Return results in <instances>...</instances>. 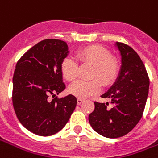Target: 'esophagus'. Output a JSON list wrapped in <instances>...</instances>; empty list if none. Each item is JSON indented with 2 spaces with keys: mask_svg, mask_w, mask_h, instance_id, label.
<instances>
[{
  "mask_svg": "<svg viewBox=\"0 0 158 158\" xmlns=\"http://www.w3.org/2000/svg\"><path fill=\"white\" fill-rule=\"evenodd\" d=\"M85 102V100L82 99V98H78L77 99V103H78V105H80L81 103H83Z\"/></svg>",
  "mask_w": 158,
  "mask_h": 158,
  "instance_id": "34e87169",
  "label": "esophagus"
}]
</instances>
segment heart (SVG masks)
I'll return each mask as SVG.
<instances>
[{
  "mask_svg": "<svg viewBox=\"0 0 158 158\" xmlns=\"http://www.w3.org/2000/svg\"><path fill=\"white\" fill-rule=\"evenodd\" d=\"M76 59L82 66H92L90 81H77L69 88V92L79 98H85L99 93L103 86L115 82L120 73V62L108 49L101 45H89L79 49ZM61 73L69 81H74L79 74V65L74 58L66 56L61 64Z\"/></svg>",
  "mask_w": 158,
  "mask_h": 158,
  "instance_id": "heart-1",
  "label": "heart"
}]
</instances>
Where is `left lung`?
Listing matches in <instances>:
<instances>
[{"instance_id":"obj_1","label":"left lung","mask_w":158,"mask_h":158,"mask_svg":"<svg viewBox=\"0 0 158 158\" xmlns=\"http://www.w3.org/2000/svg\"><path fill=\"white\" fill-rule=\"evenodd\" d=\"M117 45L122 55L120 74L102 96L111 102H95V109L89 115L92 129L107 138L125 135L135 127L143 115L149 91V76L139 55L124 43L117 42Z\"/></svg>"}]
</instances>
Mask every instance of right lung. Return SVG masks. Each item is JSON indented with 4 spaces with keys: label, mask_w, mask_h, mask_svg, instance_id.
<instances>
[{
    "label": "right lung",
    "mask_w": 158,
    "mask_h": 158,
    "mask_svg": "<svg viewBox=\"0 0 158 158\" xmlns=\"http://www.w3.org/2000/svg\"><path fill=\"white\" fill-rule=\"evenodd\" d=\"M68 52L65 41L46 39L27 51L17 62L12 79L13 108L23 126L38 135L60 131L75 109V96H56L66 88L61 64Z\"/></svg>",
    "instance_id": "1"
}]
</instances>
